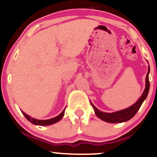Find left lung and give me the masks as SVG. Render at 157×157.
<instances>
[{
  "label": "left lung",
  "mask_w": 157,
  "mask_h": 157,
  "mask_svg": "<svg viewBox=\"0 0 157 157\" xmlns=\"http://www.w3.org/2000/svg\"><path fill=\"white\" fill-rule=\"evenodd\" d=\"M149 72H150V67L148 66V71H147V75H146V83H145V89L144 90L143 93H142V96L140 97V99L137 100V102H136L134 105L130 106L129 108L127 109L121 110V111H116V112L113 113H105L102 112V111H100L99 109H97L94 105H93L92 102H91V105H92L94 110V112L96 113V115L98 117V118H100V120H103V121L109 122V123H120V122H126L128 120H131L133 117L136 114V112L138 111V110L140 109V106L142 105V102L144 100L146 99L147 96V94H148L149 89H150V82H149Z\"/></svg>",
  "instance_id": "1"
}]
</instances>
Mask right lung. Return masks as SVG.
Listing matches in <instances>:
<instances>
[{"label":"right lung","instance_id":"right-lung-1","mask_svg":"<svg viewBox=\"0 0 157 157\" xmlns=\"http://www.w3.org/2000/svg\"><path fill=\"white\" fill-rule=\"evenodd\" d=\"M23 114L24 115V117H26L27 120H29L30 122H32V124H34V125H52V124H54V123H56V122H57L58 121H60L61 119L63 118V117L64 115V113H65V109L63 111L61 112L60 114L58 115V116L55 117L54 118H52V119H49V120H37V119H35V118H32L31 117L28 116V115L26 114V113H25L23 111H22Z\"/></svg>","mask_w":157,"mask_h":157}]
</instances>
